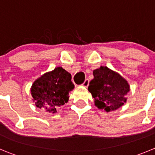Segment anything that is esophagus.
Returning a JSON list of instances; mask_svg holds the SVG:
<instances>
[{"instance_id":"esophagus-1","label":"esophagus","mask_w":155,"mask_h":155,"mask_svg":"<svg viewBox=\"0 0 155 155\" xmlns=\"http://www.w3.org/2000/svg\"><path fill=\"white\" fill-rule=\"evenodd\" d=\"M89 83H90V81L88 80V79H86V80L84 81V83L82 84V85H83L84 87H87L88 85H89Z\"/></svg>"}]
</instances>
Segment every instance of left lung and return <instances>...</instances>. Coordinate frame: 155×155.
Segmentation results:
<instances>
[{
    "label": "left lung",
    "mask_w": 155,
    "mask_h": 155,
    "mask_svg": "<svg viewBox=\"0 0 155 155\" xmlns=\"http://www.w3.org/2000/svg\"><path fill=\"white\" fill-rule=\"evenodd\" d=\"M93 74L94 79L90 82L88 91L99 109H104L107 112L113 111L126 102V95L130 88L120 74L103 66L94 70Z\"/></svg>",
    "instance_id": "left-lung-1"
}]
</instances>
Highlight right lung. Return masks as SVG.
Here are the masks:
<instances>
[{
  "instance_id": "add662e5",
  "label": "right lung",
  "mask_w": 155,
  "mask_h": 155,
  "mask_svg": "<svg viewBox=\"0 0 155 155\" xmlns=\"http://www.w3.org/2000/svg\"><path fill=\"white\" fill-rule=\"evenodd\" d=\"M73 88L71 74L58 67L33 83L31 94L36 107L54 113L57 108L68 101L69 92Z\"/></svg>"
}]
</instances>
